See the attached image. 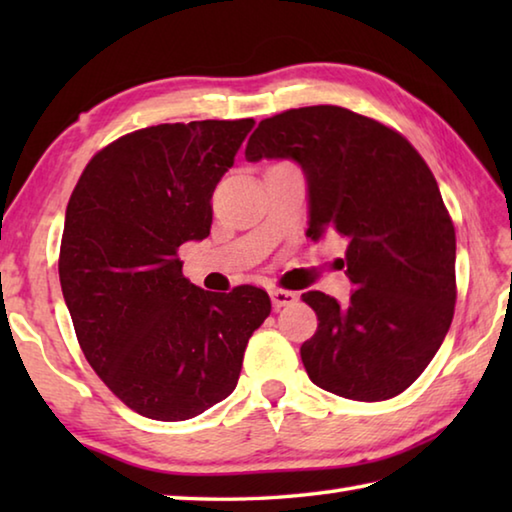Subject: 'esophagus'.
Here are the masks:
<instances>
[{
  "label": "esophagus",
  "instance_id": "esophagus-1",
  "mask_svg": "<svg viewBox=\"0 0 512 512\" xmlns=\"http://www.w3.org/2000/svg\"><path fill=\"white\" fill-rule=\"evenodd\" d=\"M271 302H273L275 309L289 307V305H293V302H298V293L284 291V289H273L271 291Z\"/></svg>",
  "mask_w": 512,
  "mask_h": 512
}]
</instances>
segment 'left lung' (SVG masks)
Returning a JSON list of instances; mask_svg holds the SVG:
<instances>
[{
    "mask_svg": "<svg viewBox=\"0 0 512 512\" xmlns=\"http://www.w3.org/2000/svg\"><path fill=\"white\" fill-rule=\"evenodd\" d=\"M246 160L296 162L307 237L348 241L339 266L350 300L302 293L318 316L300 348L309 379L357 402L406 391L443 345L456 305L454 225L427 162L393 128L339 106L259 121Z\"/></svg>",
    "mask_w": 512,
    "mask_h": 512,
    "instance_id": "left-lung-1",
    "label": "left lung"
}]
</instances>
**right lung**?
<instances>
[{
  "label": "right lung",
  "instance_id": "right-lung-1",
  "mask_svg": "<svg viewBox=\"0 0 512 512\" xmlns=\"http://www.w3.org/2000/svg\"><path fill=\"white\" fill-rule=\"evenodd\" d=\"M253 119L160 124L99 151L65 212L58 275L76 339L128 409L160 422L201 415L235 391L268 293H212L178 248L212 228V194Z\"/></svg>",
  "mask_w": 512,
  "mask_h": 512
}]
</instances>
